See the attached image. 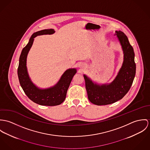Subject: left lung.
I'll return each instance as SVG.
<instances>
[{"label":"left lung","instance_id":"1","mask_svg":"<svg viewBox=\"0 0 150 150\" xmlns=\"http://www.w3.org/2000/svg\"><path fill=\"white\" fill-rule=\"evenodd\" d=\"M121 46L124 60L115 79L110 83L100 84L93 82L86 75L83 76L88 98L93 104L106 105L122 99L129 90L136 74L134 53L128 37L121 31L115 34Z\"/></svg>","mask_w":150,"mask_h":150}]
</instances>
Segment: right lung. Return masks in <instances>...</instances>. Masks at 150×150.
<instances>
[{
	"mask_svg": "<svg viewBox=\"0 0 150 150\" xmlns=\"http://www.w3.org/2000/svg\"><path fill=\"white\" fill-rule=\"evenodd\" d=\"M54 29H44L34 33L29 41L22 50L19 57L18 68L19 81L26 95L33 102L43 106H56L61 104L66 99L67 90L71 81L76 73V68H69L60 77L57 83L54 86L41 88L32 81L26 66L27 56L33 44L34 40L37 35L54 33Z\"/></svg>",
	"mask_w": 150,
	"mask_h": 150,
	"instance_id": "right-lung-1",
	"label": "right lung"
}]
</instances>
